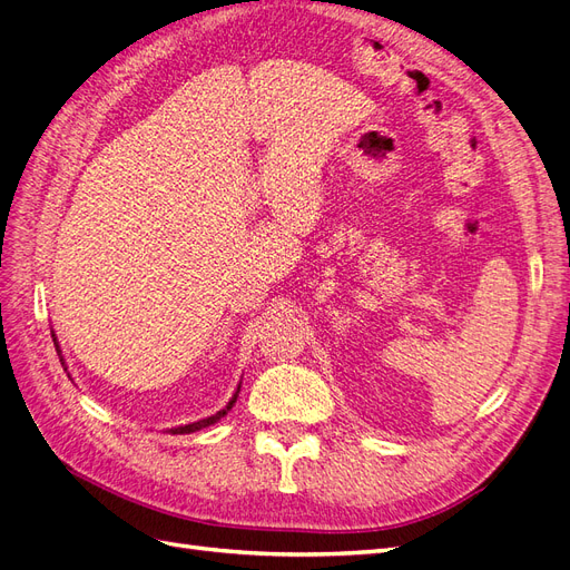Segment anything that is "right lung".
<instances>
[{"instance_id":"obj_1","label":"right lung","mask_w":570,"mask_h":570,"mask_svg":"<svg viewBox=\"0 0 570 570\" xmlns=\"http://www.w3.org/2000/svg\"><path fill=\"white\" fill-rule=\"evenodd\" d=\"M57 352H59V344H57ZM61 364H63V358H61ZM237 392H239V387H237ZM237 392L233 394V400L228 402V406L220 409L218 413H214V416L202 419V421H197V423H187V425H180V428H170V433H174V435H185V433H197V430H202V428H206V425H214L216 421H220V419L226 416V413L233 409V404H235V400H237Z\"/></svg>"}]
</instances>
